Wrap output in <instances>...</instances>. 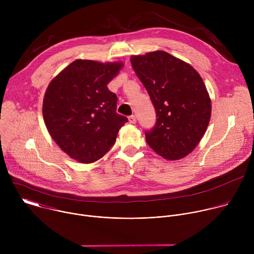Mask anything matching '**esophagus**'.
<instances>
[{
	"label": "esophagus",
	"instance_id": "34e87169",
	"mask_svg": "<svg viewBox=\"0 0 254 254\" xmlns=\"http://www.w3.org/2000/svg\"><path fill=\"white\" fill-rule=\"evenodd\" d=\"M128 122H129L130 124H135V123H136V119H135V117H134V116H130V117H128Z\"/></svg>",
	"mask_w": 254,
	"mask_h": 254
}]
</instances>
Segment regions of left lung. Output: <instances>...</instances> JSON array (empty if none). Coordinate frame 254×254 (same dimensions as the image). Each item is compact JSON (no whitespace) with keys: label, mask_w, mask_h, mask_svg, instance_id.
Masks as SVG:
<instances>
[{"label":"left lung","mask_w":254,"mask_h":254,"mask_svg":"<svg viewBox=\"0 0 254 254\" xmlns=\"http://www.w3.org/2000/svg\"><path fill=\"white\" fill-rule=\"evenodd\" d=\"M135 74L146 87L156 111V125L146 130L149 146L175 161L189 155L210 122L211 100L198 72L165 51L132 56Z\"/></svg>","instance_id":"obj_1"}]
</instances>
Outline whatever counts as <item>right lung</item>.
Wrapping results in <instances>:
<instances>
[{"mask_svg": "<svg viewBox=\"0 0 254 254\" xmlns=\"http://www.w3.org/2000/svg\"><path fill=\"white\" fill-rule=\"evenodd\" d=\"M123 63L75 60L50 82L43 119L55 142L69 157L89 164L116 142L127 119L117 113V95L107 88Z\"/></svg>", "mask_w": 254, "mask_h": 254, "instance_id": "obj_1", "label": "right lung"}]
</instances>
